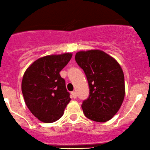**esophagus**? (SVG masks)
Here are the masks:
<instances>
[{
  "label": "esophagus",
  "instance_id": "esophagus-1",
  "mask_svg": "<svg viewBox=\"0 0 150 150\" xmlns=\"http://www.w3.org/2000/svg\"><path fill=\"white\" fill-rule=\"evenodd\" d=\"M71 96H72V97L74 98H76L77 97L76 93V92H74V91L71 92Z\"/></svg>",
  "mask_w": 150,
  "mask_h": 150
}]
</instances>
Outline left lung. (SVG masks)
<instances>
[{
  "label": "left lung",
  "instance_id": "1",
  "mask_svg": "<svg viewBox=\"0 0 150 150\" xmlns=\"http://www.w3.org/2000/svg\"><path fill=\"white\" fill-rule=\"evenodd\" d=\"M75 60L83 69L90 87V96L81 105L85 117L104 122L120 109L125 98L124 74L114 57L99 50L80 51Z\"/></svg>",
  "mask_w": 150,
  "mask_h": 150
}]
</instances>
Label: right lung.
<instances>
[{"label": "right lung", "instance_id": "obj_1", "mask_svg": "<svg viewBox=\"0 0 150 150\" xmlns=\"http://www.w3.org/2000/svg\"><path fill=\"white\" fill-rule=\"evenodd\" d=\"M71 53L40 57L25 71L22 92L26 106L38 120L51 123L60 119L71 99L60 72L70 61Z\"/></svg>", "mask_w": 150, "mask_h": 150}]
</instances>
